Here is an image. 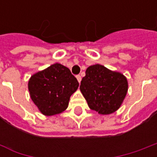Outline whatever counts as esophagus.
Masks as SVG:
<instances>
[{
    "label": "esophagus",
    "mask_w": 157,
    "mask_h": 157,
    "mask_svg": "<svg viewBox=\"0 0 157 157\" xmlns=\"http://www.w3.org/2000/svg\"><path fill=\"white\" fill-rule=\"evenodd\" d=\"M76 79H77V81H78V82L80 83L81 82V81H82V76L80 75H76Z\"/></svg>",
    "instance_id": "34e87169"
}]
</instances>
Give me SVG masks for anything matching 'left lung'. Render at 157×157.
Wrapping results in <instances>:
<instances>
[{
    "label": "left lung",
    "instance_id": "left-lung-1",
    "mask_svg": "<svg viewBox=\"0 0 157 157\" xmlns=\"http://www.w3.org/2000/svg\"><path fill=\"white\" fill-rule=\"evenodd\" d=\"M80 90L92 110L102 115L111 114L125 98L128 81L121 73L97 64L86 69Z\"/></svg>",
    "mask_w": 157,
    "mask_h": 157
}]
</instances>
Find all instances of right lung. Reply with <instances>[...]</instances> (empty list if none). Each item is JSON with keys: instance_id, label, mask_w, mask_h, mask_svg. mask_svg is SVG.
<instances>
[{"instance_id": "add662e5", "label": "right lung", "mask_w": 157, "mask_h": 157, "mask_svg": "<svg viewBox=\"0 0 157 157\" xmlns=\"http://www.w3.org/2000/svg\"><path fill=\"white\" fill-rule=\"evenodd\" d=\"M78 86V82L71 71L59 63L37 72L29 81L31 99L39 111L46 116L65 111L71 96Z\"/></svg>"}]
</instances>
